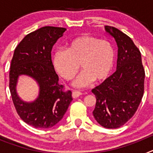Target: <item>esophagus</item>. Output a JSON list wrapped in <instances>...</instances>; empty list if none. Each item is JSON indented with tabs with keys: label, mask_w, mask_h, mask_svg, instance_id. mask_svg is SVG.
<instances>
[{
	"label": "esophagus",
	"mask_w": 153,
	"mask_h": 153,
	"mask_svg": "<svg viewBox=\"0 0 153 153\" xmlns=\"http://www.w3.org/2000/svg\"><path fill=\"white\" fill-rule=\"evenodd\" d=\"M81 95H82V93L79 91H76V90H74L72 93V97L74 98H77V97H79Z\"/></svg>",
	"instance_id": "34e87169"
}]
</instances>
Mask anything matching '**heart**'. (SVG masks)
I'll return each instance as SVG.
<instances>
[{
	"label": "heart",
	"instance_id": "1",
	"mask_svg": "<svg viewBox=\"0 0 153 153\" xmlns=\"http://www.w3.org/2000/svg\"><path fill=\"white\" fill-rule=\"evenodd\" d=\"M115 60L113 44L93 36L73 39L67 50H57L53 57L55 70L66 80L74 79L80 67L82 73L74 83L77 87L88 86L93 80H105L114 67Z\"/></svg>",
	"mask_w": 153,
	"mask_h": 153
}]
</instances>
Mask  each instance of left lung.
Returning <instances> with one entry per match:
<instances>
[{"label":"left lung","mask_w":153,"mask_h":153,"mask_svg":"<svg viewBox=\"0 0 153 153\" xmlns=\"http://www.w3.org/2000/svg\"><path fill=\"white\" fill-rule=\"evenodd\" d=\"M105 29L118 46L117 70L92 90L97 99L93 114L100 125L108 129L123 126L136 113L144 93L145 70L141 53L132 39L113 27Z\"/></svg>","instance_id":"1"}]
</instances>
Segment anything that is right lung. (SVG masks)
<instances>
[{"label": "right lung", "instance_id": "obj_1", "mask_svg": "<svg viewBox=\"0 0 153 153\" xmlns=\"http://www.w3.org/2000/svg\"><path fill=\"white\" fill-rule=\"evenodd\" d=\"M66 28L44 27L28 33L14 50L9 73V88L21 120L38 129H48L62 120L72 101V92L60 84L51 60V50ZM34 78L40 94L34 102L24 103L16 92L18 76Z\"/></svg>", "mask_w": 153, "mask_h": 153}]
</instances>
